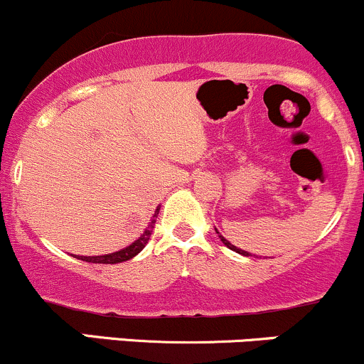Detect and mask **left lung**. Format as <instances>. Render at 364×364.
Listing matches in <instances>:
<instances>
[{"instance_id": "left-lung-1", "label": "left lung", "mask_w": 364, "mask_h": 364, "mask_svg": "<svg viewBox=\"0 0 364 364\" xmlns=\"http://www.w3.org/2000/svg\"><path fill=\"white\" fill-rule=\"evenodd\" d=\"M218 233H219V231H218ZM219 238H221V242L223 243H225V245L228 247V249H231V250H235V252H238V254H242V255H247V257H249V252H245V250H242V249H238V247H235V245H231V243L230 242H228L226 240V238L225 237H221V235H219Z\"/></svg>"}]
</instances>
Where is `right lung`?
Instances as JSON below:
<instances>
[{"mask_svg":"<svg viewBox=\"0 0 364 364\" xmlns=\"http://www.w3.org/2000/svg\"><path fill=\"white\" fill-rule=\"evenodd\" d=\"M157 214H159V209L155 210L154 219H151L149 228L143 231L141 237H139L134 243H131L129 247H126V249L119 250V252H114V254H107V255H90V257H87V255H77V259H81V261H86V262H95V264H117V262H124L127 261V259H133L134 255L141 252L143 247L149 243L151 233H154L155 218H157Z\"/></svg>","mask_w":364,"mask_h":364,"instance_id":"right-lung-1","label":"right lung"}]
</instances>
